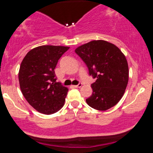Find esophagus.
Returning a JSON list of instances; mask_svg holds the SVG:
<instances>
[{
	"label": "esophagus",
	"instance_id": "1",
	"mask_svg": "<svg viewBox=\"0 0 153 153\" xmlns=\"http://www.w3.org/2000/svg\"><path fill=\"white\" fill-rule=\"evenodd\" d=\"M82 85H83V84H81V83H79V84H78V85H74L73 87H75V88H80V87H81V86H82Z\"/></svg>",
	"mask_w": 153,
	"mask_h": 153
}]
</instances>
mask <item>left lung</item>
<instances>
[{
    "label": "left lung",
    "mask_w": 153,
    "mask_h": 153,
    "mask_svg": "<svg viewBox=\"0 0 153 153\" xmlns=\"http://www.w3.org/2000/svg\"><path fill=\"white\" fill-rule=\"evenodd\" d=\"M75 52L86 64L89 75L96 78L91 84L92 95L86 99L88 105L101 111L116 105L129 81L127 61L121 49L108 41L95 40L76 48Z\"/></svg>",
    "instance_id": "left-lung-1"
}]
</instances>
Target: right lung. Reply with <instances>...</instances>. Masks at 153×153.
Returning <instances> with one entry per match:
<instances>
[{
    "mask_svg": "<svg viewBox=\"0 0 153 153\" xmlns=\"http://www.w3.org/2000/svg\"><path fill=\"white\" fill-rule=\"evenodd\" d=\"M64 46L43 45L27 52L18 72L20 88L27 102L41 113L50 115L63 107L68 88L56 82L55 70Z\"/></svg>",
    "mask_w": 153,
    "mask_h": 153,
    "instance_id": "1",
    "label": "right lung"
}]
</instances>
